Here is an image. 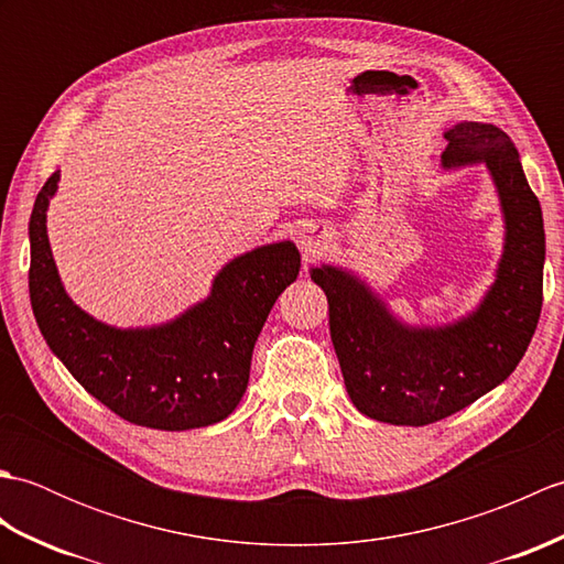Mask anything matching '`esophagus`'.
I'll list each match as a JSON object with an SVG mask.
<instances>
[{
    "mask_svg": "<svg viewBox=\"0 0 564 564\" xmlns=\"http://www.w3.org/2000/svg\"><path fill=\"white\" fill-rule=\"evenodd\" d=\"M327 239H329V230L327 225H303L301 227V249L310 257H317L322 254V249L327 247Z\"/></svg>",
    "mask_w": 564,
    "mask_h": 564,
    "instance_id": "34e87169",
    "label": "esophagus"
}]
</instances>
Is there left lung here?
Wrapping results in <instances>:
<instances>
[{"mask_svg":"<svg viewBox=\"0 0 564 564\" xmlns=\"http://www.w3.org/2000/svg\"><path fill=\"white\" fill-rule=\"evenodd\" d=\"M446 140L443 166L487 162L507 220L497 281L477 313L441 329H410L354 275L334 267L310 273L327 295L346 392L378 422L426 426L465 410L513 373L541 319L543 213L519 150L489 123H458Z\"/></svg>","mask_w":564,"mask_h":564,"instance_id":"left-lung-1","label":"left lung"}]
</instances>
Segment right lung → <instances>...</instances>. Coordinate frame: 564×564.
<instances>
[{"instance_id":"add662e5","label":"right lung","mask_w":564,"mask_h":564,"mask_svg":"<svg viewBox=\"0 0 564 564\" xmlns=\"http://www.w3.org/2000/svg\"><path fill=\"white\" fill-rule=\"evenodd\" d=\"M47 176L33 203L29 291L53 354L91 398L130 424L186 431L232 414L249 382L251 351L271 307L301 271L293 242L247 251L218 273L208 301L170 325L113 329L69 301L45 235Z\"/></svg>"}]
</instances>
